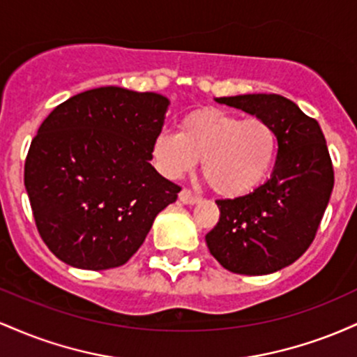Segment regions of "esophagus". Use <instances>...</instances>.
I'll return each mask as SVG.
<instances>
[{
	"instance_id": "esophagus-1",
	"label": "esophagus",
	"mask_w": 357,
	"mask_h": 357,
	"mask_svg": "<svg viewBox=\"0 0 357 357\" xmlns=\"http://www.w3.org/2000/svg\"><path fill=\"white\" fill-rule=\"evenodd\" d=\"M179 199H181V203L184 204H196L199 202V196H196L195 192L184 188V190H181V192H179Z\"/></svg>"
}]
</instances>
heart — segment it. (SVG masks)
Here are the masks:
<instances>
[{"label": "heart", "instance_id": "1", "mask_svg": "<svg viewBox=\"0 0 357 357\" xmlns=\"http://www.w3.org/2000/svg\"><path fill=\"white\" fill-rule=\"evenodd\" d=\"M162 176L179 179L198 165L210 188L238 198L265 181L277 155V134L258 117L241 121L223 110H198L179 122L178 132L159 130L151 146Z\"/></svg>", "mask_w": 357, "mask_h": 357}]
</instances>
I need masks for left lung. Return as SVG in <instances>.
Here are the masks:
<instances>
[{"mask_svg":"<svg viewBox=\"0 0 357 357\" xmlns=\"http://www.w3.org/2000/svg\"><path fill=\"white\" fill-rule=\"evenodd\" d=\"M268 122L277 134L270 179L250 195L218 199L220 221L206 235L210 253L240 275H268L305 253L329 203L334 169L321 126L277 93L220 97Z\"/></svg>","mask_w":357,"mask_h":357,"instance_id":"8db88e82","label":"left lung"}]
</instances>
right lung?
<instances>
[{
  "mask_svg": "<svg viewBox=\"0 0 357 357\" xmlns=\"http://www.w3.org/2000/svg\"><path fill=\"white\" fill-rule=\"evenodd\" d=\"M169 99L121 87L56 105L24 161V188L50 252L82 270L124 265L181 188L151 165Z\"/></svg>",
  "mask_w": 357,
  "mask_h": 357,
  "instance_id": "right-lung-1",
  "label": "right lung"
}]
</instances>
